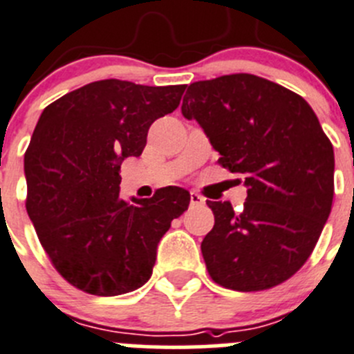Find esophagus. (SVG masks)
I'll list each match as a JSON object with an SVG mask.
<instances>
[{"mask_svg":"<svg viewBox=\"0 0 354 354\" xmlns=\"http://www.w3.org/2000/svg\"><path fill=\"white\" fill-rule=\"evenodd\" d=\"M206 204V199L203 196H199L197 192H190V206H203Z\"/></svg>","mask_w":354,"mask_h":354,"instance_id":"obj_1","label":"esophagus"}]
</instances>
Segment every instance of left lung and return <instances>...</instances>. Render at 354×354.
<instances>
[{"label": "left lung", "mask_w": 354, "mask_h": 354, "mask_svg": "<svg viewBox=\"0 0 354 354\" xmlns=\"http://www.w3.org/2000/svg\"><path fill=\"white\" fill-rule=\"evenodd\" d=\"M181 113L203 127L248 192L243 211L207 201L214 227L201 252L213 281L237 292L286 281L332 209L335 158L313 108L281 85L237 73L188 85Z\"/></svg>", "instance_id": "8db88e82"}]
</instances>
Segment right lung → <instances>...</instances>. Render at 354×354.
Returning <instances> with one entry per match:
<instances>
[{
	"mask_svg": "<svg viewBox=\"0 0 354 354\" xmlns=\"http://www.w3.org/2000/svg\"><path fill=\"white\" fill-rule=\"evenodd\" d=\"M185 85L99 80L48 104L24 157L28 214L55 269L99 297L150 279L157 246L188 209L190 194L166 187L150 199L120 197V164L140 157L148 129L180 104Z\"/></svg>",
	"mask_w": 354,
	"mask_h": 354,
	"instance_id": "add662e5",
	"label": "right lung"
}]
</instances>
